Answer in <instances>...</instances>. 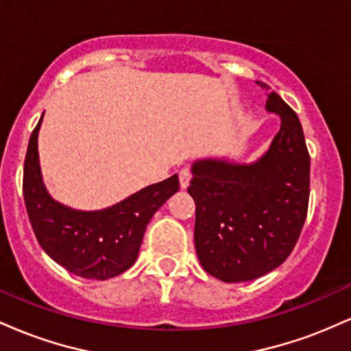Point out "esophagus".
Segmentation results:
<instances>
[{
    "instance_id": "34e87169",
    "label": "esophagus",
    "mask_w": 351,
    "mask_h": 351,
    "mask_svg": "<svg viewBox=\"0 0 351 351\" xmlns=\"http://www.w3.org/2000/svg\"><path fill=\"white\" fill-rule=\"evenodd\" d=\"M189 180H191V173H189L188 168H183V170L180 171V186L186 189L189 186Z\"/></svg>"
}]
</instances>
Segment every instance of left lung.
I'll use <instances>...</instances> for the list:
<instances>
[{"label": "left lung", "mask_w": 351, "mask_h": 351, "mask_svg": "<svg viewBox=\"0 0 351 351\" xmlns=\"http://www.w3.org/2000/svg\"><path fill=\"white\" fill-rule=\"evenodd\" d=\"M265 110L280 119L254 162L203 156L191 165L195 247L203 269L236 284L259 279L292 252L307 217L310 156L299 117L267 84Z\"/></svg>", "instance_id": "left-lung-1"}]
</instances>
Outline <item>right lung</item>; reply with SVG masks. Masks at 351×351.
Listing matches in <instances>:
<instances>
[{
    "instance_id": "1",
    "label": "right lung",
    "mask_w": 351,
    "mask_h": 351,
    "mask_svg": "<svg viewBox=\"0 0 351 351\" xmlns=\"http://www.w3.org/2000/svg\"><path fill=\"white\" fill-rule=\"evenodd\" d=\"M43 117L31 134L23 178L24 203L38 243L54 263L84 279L120 276L135 264L153 215L180 189L178 175L108 208L82 211L66 206L52 198L43 180L38 152Z\"/></svg>"
}]
</instances>
